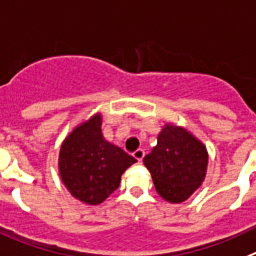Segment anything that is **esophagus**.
<instances>
[{
  "label": "esophagus",
  "mask_w": 256,
  "mask_h": 256,
  "mask_svg": "<svg viewBox=\"0 0 256 256\" xmlns=\"http://www.w3.org/2000/svg\"><path fill=\"white\" fill-rule=\"evenodd\" d=\"M144 154L145 153H144V150H142V149H138V150L134 152V156L136 158L138 162H142V158H144Z\"/></svg>",
  "instance_id": "esophagus-1"
}]
</instances>
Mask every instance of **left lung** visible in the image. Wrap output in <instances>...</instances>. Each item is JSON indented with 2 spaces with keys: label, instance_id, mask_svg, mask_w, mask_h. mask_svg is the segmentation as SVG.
Returning a JSON list of instances; mask_svg holds the SVG:
<instances>
[{
  "label": "left lung",
  "instance_id": "8db88e82",
  "mask_svg": "<svg viewBox=\"0 0 256 256\" xmlns=\"http://www.w3.org/2000/svg\"><path fill=\"white\" fill-rule=\"evenodd\" d=\"M156 192L170 202H182L206 178V145L181 126L166 124L153 150L144 156Z\"/></svg>",
  "mask_w": 256,
  "mask_h": 256
}]
</instances>
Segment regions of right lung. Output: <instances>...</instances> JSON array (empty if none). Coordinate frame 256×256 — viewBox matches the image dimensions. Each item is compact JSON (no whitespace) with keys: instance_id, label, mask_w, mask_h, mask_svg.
Returning a JSON list of instances; mask_svg holds the SVG:
<instances>
[{"instance_id":"right-lung-1","label":"right lung","mask_w":256,"mask_h":256,"mask_svg":"<svg viewBox=\"0 0 256 256\" xmlns=\"http://www.w3.org/2000/svg\"><path fill=\"white\" fill-rule=\"evenodd\" d=\"M102 116L96 114L80 124L64 140L58 171L74 198L90 206L104 202L120 186L121 176L136 162L125 150L103 138Z\"/></svg>"}]
</instances>
